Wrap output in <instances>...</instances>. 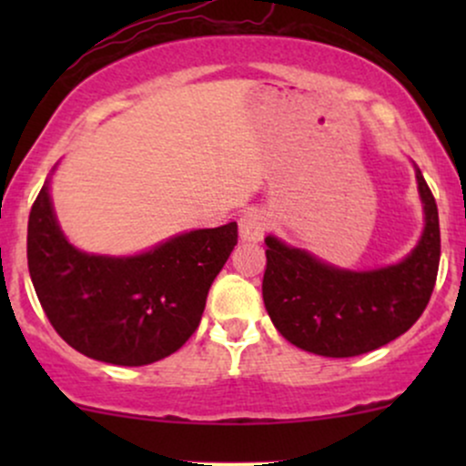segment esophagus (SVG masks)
I'll list each match as a JSON object with an SVG mask.
<instances>
[{"instance_id": "obj_1", "label": "esophagus", "mask_w": 466, "mask_h": 466, "mask_svg": "<svg viewBox=\"0 0 466 466\" xmlns=\"http://www.w3.org/2000/svg\"><path fill=\"white\" fill-rule=\"evenodd\" d=\"M267 226H269V218L263 210H248L238 218V237L243 243H258Z\"/></svg>"}]
</instances>
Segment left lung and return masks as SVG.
Here are the masks:
<instances>
[{"mask_svg": "<svg viewBox=\"0 0 466 466\" xmlns=\"http://www.w3.org/2000/svg\"><path fill=\"white\" fill-rule=\"evenodd\" d=\"M416 184L425 228L397 265L341 269L271 234L265 238L263 300L287 341L313 355L357 357L397 339L420 318L436 285L441 226L436 199L419 168Z\"/></svg>", "mask_w": 466, "mask_h": 466, "instance_id": "left-lung-1", "label": "left lung"}]
</instances>
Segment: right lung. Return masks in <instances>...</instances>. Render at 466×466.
Here are the masks:
<instances>
[{
    "label": "right lung",
    "mask_w": 466,
    "mask_h": 466,
    "mask_svg": "<svg viewBox=\"0 0 466 466\" xmlns=\"http://www.w3.org/2000/svg\"><path fill=\"white\" fill-rule=\"evenodd\" d=\"M237 238L232 221L136 256L87 254L63 234L46 179L28 218V269L47 319L74 350L114 366H147L195 333Z\"/></svg>",
    "instance_id": "obj_1"
}]
</instances>
